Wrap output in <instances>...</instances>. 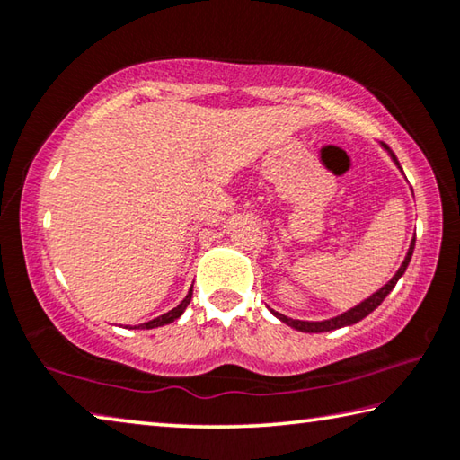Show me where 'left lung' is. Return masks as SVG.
Wrapping results in <instances>:
<instances>
[{"mask_svg": "<svg viewBox=\"0 0 460 460\" xmlns=\"http://www.w3.org/2000/svg\"><path fill=\"white\" fill-rule=\"evenodd\" d=\"M392 158L395 160V164L400 166V162H398V158H395L394 154H392ZM414 243H416V237L411 239V245H410V249H408V255H406V260H403V263L400 266L398 274H395L392 279H389V282H387L384 288H381V290H377L376 294L369 296L367 300H363L361 305H357L355 308L347 310L345 314L334 316V318H329V321H321V323H308V321H294V318H288V316H284V314L274 313V310H271V313H274V314L279 318V321L286 323L288 326H292V329L302 331V332H326V331L341 329V326H349V324L359 323V321H363V318L367 316L369 313H373V310H376V308L381 305V302L385 300V296L394 290V286L398 284V279L403 276V271H406L408 263H410V260H411V253H414Z\"/></svg>", "mask_w": 460, "mask_h": 460, "instance_id": "8db88e82", "label": "left lung"}]
</instances>
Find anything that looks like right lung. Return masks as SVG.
<instances>
[{
    "mask_svg": "<svg viewBox=\"0 0 460 460\" xmlns=\"http://www.w3.org/2000/svg\"><path fill=\"white\" fill-rule=\"evenodd\" d=\"M190 298H192V290H190L189 294H186V298H184V300L181 302V305H178L176 308L170 310V313L162 314V316H158V318H154V321H150V323H144V324H139V326H136V329H155V326H164V324H170V323L176 321V318L184 313V308L189 306Z\"/></svg>",
    "mask_w": 460,
    "mask_h": 460,
    "instance_id": "1",
    "label": "right lung"
}]
</instances>
